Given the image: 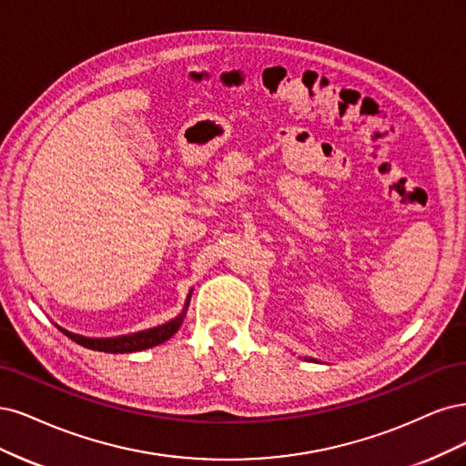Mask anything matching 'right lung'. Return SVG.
I'll list each match as a JSON object with an SVG mask.
<instances>
[{"instance_id":"obj_1","label":"right lung","mask_w":466,"mask_h":466,"mask_svg":"<svg viewBox=\"0 0 466 466\" xmlns=\"http://www.w3.org/2000/svg\"><path fill=\"white\" fill-rule=\"evenodd\" d=\"M184 319V313L179 315V318L164 323L160 327L155 329H147V331L141 333H133V335H126V337H116V339H86L81 335H73L69 331H62L77 344L85 349H91V350H98V352H110V354H124V352H137V350H145V349H151L157 347V344H162L164 340H168L177 329L182 325Z\"/></svg>"}]
</instances>
